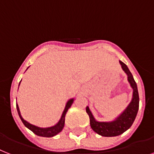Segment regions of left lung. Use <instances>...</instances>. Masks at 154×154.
<instances>
[{"label": "left lung", "mask_w": 154, "mask_h": 154, "mask_svg": "<svg viewBox=\"0 0 154 154\" xmlns=\"http://www.w3.org/2000/svg\"><path fill=\"white\" fill-rule=\"evenodd\" d=\"M122 70L127 76V81L133 89L132 99L124 111L117 116L114 120L103 122L98 121L95 119L92 112L90 111L89 107H86V112L88 113L90 119V126L92 129L98 134L103 137H115L124 133L130 127L132 126L134 121L135 119L136 116L138 114V107H139V96H138V87L134 79L133 75L131 74V71L123 62L119 61Z\"/></svg>", "instance_id": "8db88e82"}]
</instances>
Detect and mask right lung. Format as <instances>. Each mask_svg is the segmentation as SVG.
<instances>
[{
    "instance_id": "right-lung-1",
    "label": "right lung",
    "mask_w": 154,
    "mask_h": 154,
    "mask_svg": "<svg viewBox=\"0 0 154 154\" xmlns=\"http://www.w3.org/2000/svg\"><path fill=\"white\" fill-rule=\"evenodd\" d=\"M20 84H19V86H20ZM73 101H74V99H69L67 103L66 104V107L64 108V111L62 112V116L60 118L59 121L56 123L55 125H54L52 127H37L35 125H33L32 123H30L27 121L24 120L21 116L20 112V108H19L18 104L16 103V109H17V112H18V115L20 118L21 121L23 122V123L24 124V126L27 128L32 131L34 134H35L36 135L41 136V137H46V138H51V137H54V136L57 135V134L60 133L61 131H62L63 127H64L65 125V117H66V112L68 111V109L71 107V105L73 104Z\"/></svg>"
}]
</instances>
